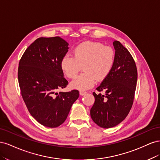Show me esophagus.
Instances as JSON below:
<instances>
[{"label":"esophagus","instance_id":"esophagus-1","mask_svg":"<svg viewBox=\"0 0 160 160\" xmlns=\"http://www.w3.org/2000/svg\"><path fill=\"white\" fill-rule=\"evenodd\" d=\"M79 93H80V95H86L87 93H88V92L87 91H80V92H79Z\"/></svg>","mask_w":160,"mask_h":160}]
</instances>
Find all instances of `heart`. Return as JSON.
<instances>
[{
  "label": "heart",
  "mask_w": 160,
  "mask_h": 160,
  "mask_svg": "<svg viewBox=\"0 0 160 160\" xmlns=\"http://www.w3.org/2000/svg\"><path fill=\"white\" fill-rule=\"evenodd\" d=\"M73 57L67 55L61 61V69L67 78L75 77L83 67L84 73L71 82L72 88L84 91L93 87L97 80H105L112 71L115 54L112 47L102 43L87 41L77 45Z\"/></svg>",
  "instance_id": "heart-1"
}]
</instances>
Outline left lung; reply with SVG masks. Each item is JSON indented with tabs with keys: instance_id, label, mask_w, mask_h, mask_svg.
Listing matches in <instances>:
<instances>
[{
	"instance_id": "8db88e82",
	"label": "left lung",
	"mask_w": 160,
	"mask_h": 160,
	"mask_svg": "<svg viewBox=\"0 0 160 160\" xmlns=\"http://www.w3.org/2000/svg\"><path fill=\"white\" fill-rule=\"evenodd\" d=\"M115 63L109 76L97 88L105 95L93 92L95 103L90 110L93 122L103 128L115 127L125 119L132 107L138 71L132 55L122 43L113 42Z\"/></svg>"
}]
</instances>
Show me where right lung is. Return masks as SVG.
Segmentation results:
<instances>
[{"mask_svg": "<svg viewBox=\"0 0 160 160\" xmlns=\"http://www.w3.org/2000/svg\"><path fill=\"white\" fill-rule=\"evenodd\" d=\"M68 45L59 37H40L19 61L18 79L22 99L31 115L45 127L57 128L64 123L79 95L77 90L57 92L68 85L60 66Z\"/></svg>", "mask_w": 160, "mask_h": 160, "instance_id": "add662e5", "label": "right lung"}]
</instances>
